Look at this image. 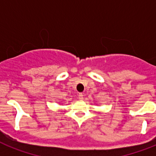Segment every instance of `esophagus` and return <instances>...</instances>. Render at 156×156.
<instances>
[{"instance_id": "1", "label": "esophagus", "mask_w": 156, "mask_h": 156, "mask_svg": "<svg viewBox=\"0 0 156 156\" xmlns=\"http://www.w3.org/2000/svg\"><path fill=\"white\" fill-rule=\"evenodd\" d=\"M78 98H79V99L82 100V99L83 98V94L82 93H80L79 95H78Z\"/></svg>"}]
</instances>
